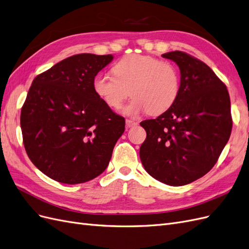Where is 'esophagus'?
<instances>
[{"label": "esophagus", "mask_w": 249, "mask_h": 249, "mask_svg": "<svg viewBox=\"0 0 249 249\" xmlns=\"http://www.w3.org/2000/svg\"><path fill=\"white\" fill-rule=\"evenodd\" d=\"M138 124L136 122H134V120H131V119H126L125 120V125L126 127H132V126H135L137 125Z\"/></svg>", "instance_id": "esophagus-1"}]
</instances>
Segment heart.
Wrapping results in <instances>:
<instances>
[{
	"mask_svg": "<svg viewBox=\"0 0 249 249\" xmlns=\"http://www.w3.org/2000/svg\"><path fill=\"white\" fill-rule=\"evenodd\" d=\"M112 71L114 76L97 73L93 78V92L107 107L115 110L123 106L130 94L133 95L123 110L129 116L148 111L155 115L162 114L175 105L179 95L178 70L161 59L127 55L118 60Z\"/></svg>",
	"mask_w": 249,
	"mask_h": 249,
	"instance_id": "b5f03b06",
	"label": "heart"
}]
</instances>
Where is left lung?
Returning a JSON list of instances; mask_svg holds the SVG:
<instances>
[{
  "mask_svg": "<svg viewBox=\"0 0 249 249\" xmlns=\"http://www.w3.org/2000/svg\"><path fill=\"white\" fill-rule=\"evenodd\" d=\"M180 71V91L173 106L140 123L146 138L140 159L148 175L169 186H184L213 168L231 132L230 94L210 67L185 52L162 55Z\"/></svg>",
  "mask_w": 249,
  "mask_h": 249,
  "instance_id": "1",
  "label": "left lung"
}]
</instances>
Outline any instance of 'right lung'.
I'll list each match as a JSON object with an SVG mask.
<instances>
[{
	"instance_id": "add662e5",
	"label": "right lung",
	"mask_w": 249,
	"mask_h": 249,
	"mask_svg": "<svg viewBox=\"0 0 249 249\" xmlns=\"http://www.w3.org/2000/svg\"><path fill=\"white\" fill-rule=\"evenodd\" d=\"M112 55L78 54L38 74L20 112L22 140L30 160L63 184H81L107 168L125 120L92 89Z\"/></svg>"
}]
</instances>
